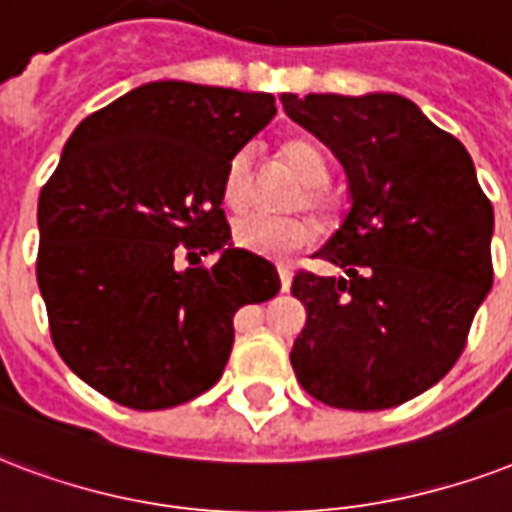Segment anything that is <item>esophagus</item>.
Masks as SVG:
<instances>
[{
  "label": "esophagus",
  "instance_id": "obj_1",
  "mask_svg": "<svg viewBox=\"0 0 512 512\" xmlns=\"http://www.w3.org/2000/svg\"><path fill=\"white\" fill-rule=\"evenodd\" d=\"M277 275H280V291H288L291 288V269L288 267H277Z\"/></svg>",
  "mask_w": 512,
  "mask_h": 512
}]
</instances>
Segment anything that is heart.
I'll use <instances>...</instances> for the list:
<instances>
[{
	"label": "heart",
	"instance_id": "heart-1",
	"mask_svg": "<svg viewBox=\"0 0 512 512\" xmlns=\"http://www.w3.org/2000/svg\"><path fill=\"white\" fill-rule=\"evenodd\" d=\"M285 168L304 184V194L296 202V208H307L323 221H334L339 213V202L326 189L331 168L318 146L310 141H291L283 146ZM221 200L232 213H243L253 202V157L248 149L229 160L221 181ZM318 224L307 216H293V219H275V216H243L232 224V243L240 251L259 253V256H275L285 259L293 253L310 248L318 243Z\"/></svg>",
	"mask_w": 512,
	"mask_h": 512
}]
</instances>
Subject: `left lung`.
I'll return each mask as SVG.
<instances>
[{
    "mask_svg": "<svg viewBox=\"0 0 512 512\" xmlns=\"http://www.w3.org/2000/svg\"><path fill=\"white\" fill-rule=\"evenodd\" d=\"M285 112L347 170L352 211L320 259L347 277L299 269L307 323L291 366L312 398L382 411L441 382L494 280V211L470 154L400 95L283 93Z\"/></svg>",
    "mask_w": 512,
    "mask_h": 512,
    "instance_id": "left-lung-1",
    "label": "left lung"
}]
</instances>
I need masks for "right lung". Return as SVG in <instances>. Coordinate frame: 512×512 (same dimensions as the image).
I'll list each match as a JSON object with an SVG mask.
<instances>
[{"instance_id":"add662e5","label":"right lung","mask_w":512,"mask_h":512,"mask_svg":"<svg viewBox=\"0 0 512 512\" xmlns=\"http://www.w3.org/2000/svg\"><path fill=\"white\" fill-rule=\"evenodd\" d=\"M275 112L269 93L152 82L63 146L39 192L37 283L63 363L114 403L160 411L211 390L235 312L280 291L269 261L227 248L221 211L229 160Z\"/></svg>"}]
</instances>
